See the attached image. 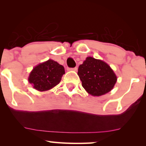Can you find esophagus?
Wrapping results in <instances>:
<instances>
[{"label": "esophagus", "instance_id": "1", "mask_svg": "<svg viewBox=\"0 0 146 146\" xmlns=\"http://www.w3.org/2000/svg\"><path fill=\"white\" fill-rule=\"evenodd\" d=\"M68 71H76L78 70V68L77 67H74V68H67Z\"/></svg>", "mask_w": 146, "mask_h": 146}]
</instances>
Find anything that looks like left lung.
Instances as JSON below:
<instances>
[{
	"label": "left lung",
	"instance_id": "left-lung-1",
	"mask_svg": "<svg viewBox=\"0 0 146 146\" xmlns=\"http://www.w3.org/2000/svg\"><path fill=\"white\" fill-rule=\"evenodd\" d=\"M78 74L85 90L93 96H101L110 91L117 77L108 64L100 60L88 57L80 64Z\"/></svg>",
	"mask_w": 146,
	"mask_h": 146
}]
</instances>
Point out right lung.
<instances>
[{
    "label": "right lung",
    "mask_w": 146,
    "mask_h": 146,
    "mask_svg": "<svg viewBox=\"0 0 146 146\" xmlns=\"http://www.w3.org/2000/svg\"><path fill=\"white\" fill-rule=\"evenodd\" d=\"M64 73L63 66L56 61L48 60L33 68L28 80L33 88L44 91L58 84Z\"/></svg>",
    "instance_id": "obj_1"
}]
</instances>
